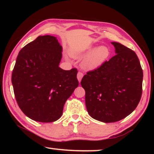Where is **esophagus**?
Here are the masks:
<instances>
[{"instance_id": "esophagus-1", "label": "esophagus", "mask_w": 154, "mask_h": 154, "mask_svg": "<svg viewBox=\"0 0 154 154\" xmlns=\"http://www.w3.org/2000/svg\"><path fill=\"white\" fill-rule=\"evenodd\" d=\"M83 77V72H80V71L78 72L77 77V79H78V81H79V82H80L81 81H82Z\"/></svg>"}]
</instances>
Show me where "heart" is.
Returning a JSON list of instances; mask_svg holds the SVG:
<instances>
[{"instance_id":"heart-1","label":"heart","mask_w":154,"mask_h":154,"mask_svg":"<svg viewBox=\"0 0 154 154\" xmlns=\"http://www.w3.org/2000/svg\"><path fill=\"white\" fill-rule=\"evenodd\" d=\"M110 51L107 47L101 45L98 48L90 46L89 48L79 51L71 53L75 58H81L86 56L83 60L82 65L85 69H94L102 65L109 58Z\"/></svg>"}]
</instances>
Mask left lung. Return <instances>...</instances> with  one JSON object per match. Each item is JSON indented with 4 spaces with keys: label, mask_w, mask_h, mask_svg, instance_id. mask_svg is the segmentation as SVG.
<instances>
[{
    "label": "left lung",
    "mask_w": 154,
    "mask_h": 154,
    "mask_svg": "<svg viewBox=\"0 0 154 154\" xmlns=\"http://www.w3.org/2000/svg\"><path fill=\"white\" fill-rule=\"evenodd\" d=\"M111 44L116 55L88 72L81 82L88 113L105 123L127 117L136 109L142 94L143 73L137 54L121 43Z\"/></svg>",
    "instance_id": "8db88e82"
}]
</instances>
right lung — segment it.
Listing matches in <instances>:
<instances>
[{
	"label": "right lung",
	"mask_w": 154,
	"mask_h": 154,
	"mask_svg": "<svg viewBox=\"0 0 154 154\" xmlns=\"http://www.w3.org/2000/svg\"><path fill=\"white\" fill-rule=\"evenodd\" d=\"M62 52L57 38L45 35L18 54L11 82L18 106L32 120H58L66 100L79 85L76 69L65 71L59 67Z\"/></svg>",
	"instance_id": "add662e5"
}]
</instances>
